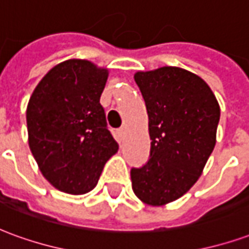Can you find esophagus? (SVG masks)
<instances>
[{"mask_svg": "<svg viewBox=\"0 0 249 249\" xmlns=\"http://www.w3.org/2000/svg\"><path fill=\"white\" fill-rule=\"evenodd\" d=\"M125 135H126V129H125V128H121V129L117 130V140L119 141L124 140Z\"/></svg>", "mask_w": 249, "mask_h": 249, "instance_id": "obj_1", "label": "esophagus"}]
</instances>
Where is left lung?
<instances>
[{"mask_svg": "<svg viewBox=\"0 0 249 249\" xmlns=\"http://www.w3.org/2000/svg\"><path fill=\"white\" fill-rule=\"evenodd\" d=\"M145 101L151 156L132 168V189L142 203H172L201 176L216 144L220 107L201 77L178 66L135 73Z\"/></svg>", "mask_w": 249, "mask_h": 249, "instance_id": "left-lung-1", "label": "left lung"}]
</instances>
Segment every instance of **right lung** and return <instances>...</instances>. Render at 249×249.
Listing matches in <instances>:
<instances>
[{"label":"right lung","instance_id":"add662e5","mask_svg":"<svg viewBox=\"0 0 249 249\" xmlns=\"http://www.w3.org/2000/svg\"><path fill=\"white\" fill-rule=\"evenodd\" d=\"M109 71L71 58L52 68L30 96L28 141L42 176L58 191L84 195L119 151L100 104Z\"/></svg>","mask_w":249,"mask_h":249}]
</instances>
